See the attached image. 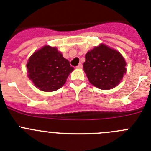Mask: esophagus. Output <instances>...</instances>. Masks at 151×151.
I'll return each mask as SVG.
<instances>
[{"instance_id":"1","label":"esophagus","mask_w":151,"mask_h":151,"mask_svg":"<svg viewBox=\"0 0 151 151\" xmlns=\"http://www.w3.org/2000/svg\"><path fill=\"white\" fill-rule=\"evenodd\" d=\"M76 68H78V69H82V63H79L78 65V66H76Z\"/></svg>"}]
</instances>
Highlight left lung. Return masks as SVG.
Here are the masks:
<instances>
[{
	"mask_svg": "<svg viewBox=\"0 0 151 151\" xmlns=\"http://www.w3.org/2000/svg\"><path fill=\"white\" fill-rule=\"evenodd\" d=\"M126 63L117 50L101 44L85 54L83 69L91 85L109 90L119 84L126 73Z\"/></svg>",
	"mask_w": 151,
	"mask_h": 151,
	"instance_id": "obj_1",
	"label": "left lung"
}]
</instances>
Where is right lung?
<instances>
[{"label": "right lung", "instance_id": "add662e5", "mask_svg": "<svg viewBox=\"0 0 151 151\" xmlns=\"http://www.w3.org/2000/svg\"><path fill=\"white\" fill-rule=\"evenodd\" d=\"M26 66L28 76L35 87L47 92L60 88L74 69L57 47L47 45L35 52Z\"/></svg>", "mask_w": 151, "mask_h": 151}]
</instances>
